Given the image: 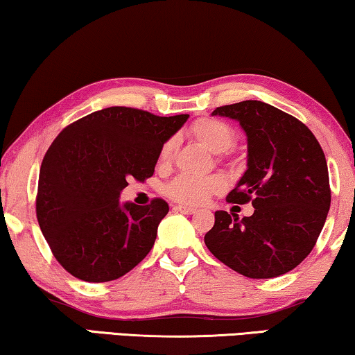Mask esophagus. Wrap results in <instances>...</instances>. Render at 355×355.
<instances>
[{"label":"esophagus","instance_id":"obj_1","mask_svg":"<svg viewBox=\"0 0 355 355\" xmlns=\"http://www.w3.org/2000/svg\"><path fill=\"white\" fill-rule=\"evenodd\" d=\"M173 210L180 211V214H184V215L196 214V209L194 207H188V205H175V207H173Z\"/></svg>","mask_w":355,"mask_h":355}]
</instances>
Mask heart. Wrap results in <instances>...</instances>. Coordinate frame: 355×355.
Wrapping results in <instances>:
<instances>
[{
    "label": "heart",
    "instance_id": "b5f03b06",
    "mask_svg": "<svg viewBox=\"0 0 355 355\" xmlns=\"http://www.w3.org/2000/svg\"><path fill=\"white\" fill-rule=\"evenodd\" d=\"M193 139L199 145L207 148L211 153H223L230 150L234 144V132L228 124L221 123L218 119H199L189 129ZM175 150V140H167L162 145L159 159L161 162H167L172 157ZM225 188V180L220 175L210 177H191L180 175L172 183L167 184L166 191L172 199L184 204H200L210 198V194L218 193Z\"/></svg>",
    "mask_w": 355,
    "mask_h": 355
}]
</instances>
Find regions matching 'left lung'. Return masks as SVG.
<instances>
[{"instance_id":"1","label":"left lung","mask_w":355,"mask_h":355,"mask_svg":"<svg viewBox=\"0 0 355 355\" xmlns=\"http://www.w3.org/2000/svg\"><path fill=\"white\" fill-rule=\"evenodd\" d=\"M247 135V171L226 196L252 200V216L215 211L205 245L226 266L250 279L292 271L315 245L330 210L329 167L319 141L293 116L260 100L214 110Z\"/></svg>"}]
</instances>
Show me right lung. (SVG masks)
I'll return each mask as SVG.
<instances>
[{"label": "right lung", "instance_id": "1", "mask_svg": "<svg viewBox=\"0 0 355 355\" xmlns=\"http://www.w3.org/2000/svg\"><path fill=\"white\" fill-rule=\"evenodd\" d=\"M189 118L110 107L65 127L41 164L36 216L52 253L71 276L110 282L155 245L168 205L121 202L130 178L155 173L162 145Z\"/></svg>", "mask_w": 355, "mask_h": 355}]
</instances>
